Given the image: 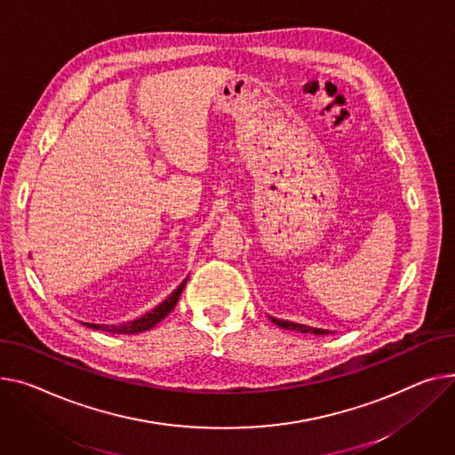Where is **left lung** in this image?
<instances>
[{
  "mask_svg": "<svg viewBox=\"0 0 455 455\" xmlns=\"http://www.w3.org/2000/svg\"><path fill=\"white\" fill-rule=\"evenodd\" d=\"M270 320L275 322L276 325L287 329V331H299V332H313V335H327V329H316V327H309V325H304V323H294V322H287V320H278L275 316H270Z\"/></svg>",
  "mask_w": 455,
  "mask_h": 455,
  "instance_id": "obj_1",
  "label": "left lung"
}]
</instances>
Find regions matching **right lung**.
<instances>
[{
  "label": "right lung",
  "mask_w": 455,
  "mask_h": 455,
  "mask_svg": "<svg viewBox=\"0 0 455 455\" xmlns=\"http://www.w3.org/2000/svg\"><path fill=\"white\" fill-rule=\"evenodd\" d=\"M187 285V280L180 283L161 306H157L154 311L146 313L144 316L133 320V322H126V323H120V325H99V323H84L91 329H102V331H108V332H113V335H135V332H142V331H148L154 325H157L164 316H168V313H172V309L177 306L179 301V296L180 292H183Z\"/></svg>",
  "instance_id": "1"
}]
</instances>
